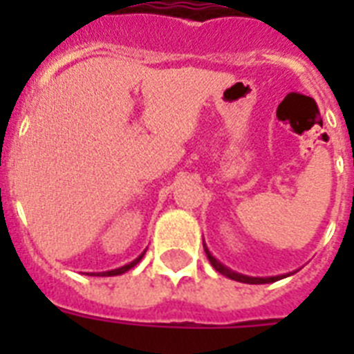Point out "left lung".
Listing matches in <instances>:
<instances>
[{"label":"left lung","instance_id":"8db88e82","mask_svg":"<svg viewBox=\"0 0 354 354\" xmlns=\"http://www.w3.org/2000/svg\"><path fill=\"white\" fill-rule=\"evenodd\" d=\"M204 250H205V255H207V259H209V263L213 264V268H215L216 272H221L222 275H226V277H230V279H233V281H239V283H248V285H264V283H274V281H279V279H283V277H286V275H275V277H250V275L236 274V272L230 270L222 263H218V261H216V259L211 255L209 250H207V246H205V244H204Z\"/></svg>","mask_w":354,"mask_h":354}]
</instances>
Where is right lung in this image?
Returning <instances> with one entry per match:
<instances>
[{
	"label": "right lung",
	"instance_id": "right-lung-1",
	"mask_svg": "<svg viewBox=\"0 0 354 354\" xmlns=\"http://www.w3.org/2000/svg\"><path fill=\"white\" fill-rule=\"evenodd\" d=\"M143 255H145V252L141 253V255H139L138 259H133L132 263L124 264V266H121V268L110 270V272H101V274H97V275H104V277H108V275H121V274H124V272H128V270H130V268H133V266H136V264H138L139 261L143 259ZM90 275H95V274H90Z\"/></svg>",
	"mask_w": 354,
	"mask_h": 354
}]
</instances>
